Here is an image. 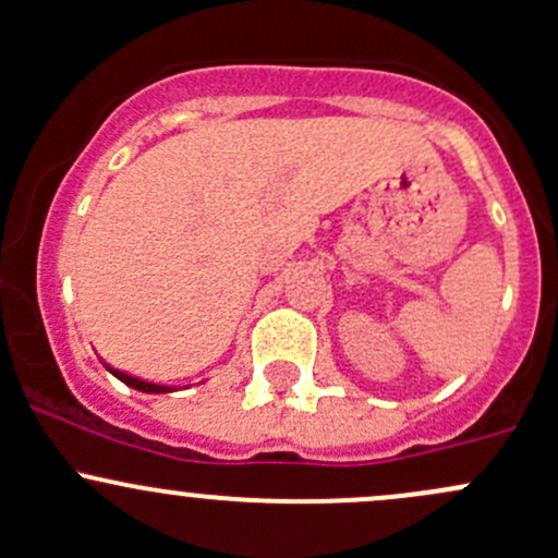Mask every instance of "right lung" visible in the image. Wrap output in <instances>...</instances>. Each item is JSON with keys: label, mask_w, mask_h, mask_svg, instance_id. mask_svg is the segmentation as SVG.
<instances>
[{"label": "right lung", "mask_w": 558, "mask_h": 558, "mask_svg": "<svg viewBox=\"0 0 558 558\" xmlns=\"http://www.w3.org/2000/svg\"><path fill=\"white\" fill-rule=\"evenodd\" d=\"M109 369H111V367H109ZM111 373L117 375L122 383H128L130 388H137V391H143V393H167V391H170V388H167V386H157V383L141 380V377H133V375L122 373V369H111Z\"/></svg>", "instance_id": "add662e5"}]
</instances>
